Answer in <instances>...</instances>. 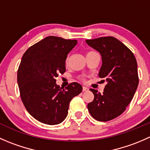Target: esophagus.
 <instances>
[{
    "label": "esophagus",
    "instance_id": "esophagus-1",
    "mask_svg": "<svg viewBox=\"0 0 150 150\" xmlns=\"http://www.w3.org/2000/svg\"><path fill=\"white\" fill-rule=\"evenodd\" d=\"M88 91V88L87 87H86V86L83 87V91Z\"/></svg>",
    "mask_w": 150,
    "mask_h": 150
}]
</instances>
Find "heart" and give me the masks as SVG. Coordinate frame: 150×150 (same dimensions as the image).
Returning <instances> with one entry per match:
<instances>
[{"label": "heart", "instance_id": "1", "mask_svg": "<svg viewBox=\"0 0 150 150\" xmlns=\"http://www.w3.org/2000/svg\"><path fill=\"white\" fill-rule=\"evenodd\" d=\"M90 52H93V51H90ZM90 52H88V53H90ZM65 63H66V64H68V58H67V59H66Z\"/></svg>", "mask_w": 150, "mask_h": 150}]
</instances>
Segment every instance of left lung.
I'll return each instance as SVG.
<instances>
[{"mask_svg": "<svg viewBox=\"0 0 150 150\" xmlns=\"http://www.w3.org/2000/svg\"><path fill=\"white\" fill-rule=\"evenodd\" d=\"M86 42L100 53L102 64L99 76L107 81L102 94L90 89L94 99L88 104V110L98 121H109L120 115L134 97L139 85L137 60L132 51L114 37Z\"/></svg>", "mask_w": 150, "mask_h": 150, "instance_id": "obj_1", "label": "left lung"}]
</instances>
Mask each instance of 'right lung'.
Masks as SVG:
<instances>
[{"instance_id":"obj_1","label":"right lung","mask_w":150,"mask_h":150,"mask_svg":"<svg viewBox=\"0 0 150 150\" xmlns=\"http://www.w3.org/2000/svg\"><path fill=\"white\" fill-rule=\"evenodd\" d=\"M77 43V40L48 36L30 47L22 57L17 72L21 99L28 112L43 123H61L70 101L82 91L78 83L64 89L55 79L66 71L67 54Z\"/></svg>"}]
</instances>
